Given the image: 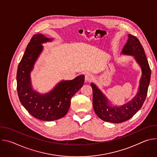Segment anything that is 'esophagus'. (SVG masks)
Segmentation results:
<instances>
[{
	"mask_svg": "<svg viewBox=\"0 0 157 157\" xmlns=\"http://www.w3.org/2000/svg\"><path fill=\"white\" fill-rule=\"evenodd\" d=\"M93 80V76L91 74H86L85 75V81L87 82H91Z\"/></svg>",
	"mask_w": 157,
	"mask_h": 157,
	"instance_id": "34e87169",
	"label": "esophagus"
}]
</instances>
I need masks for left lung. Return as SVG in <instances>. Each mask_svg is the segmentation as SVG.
<instances>
[{
	"label": "left lung",
	"mask_w": 157,
	"mask_h": 157,
	"mask_svg": "<svg viewBox=\"0 0 157 157\" xmlns=\"http://www.w3.org/2000/svg\"><path fill=\"white\" fill-rule=\"evenodd\" d=\"M128 39L122 53L132 55L140 66L142 76L140 81L139 92L131 101L121 107H112L108 99L97 87L91 83L93 97V104L97 116L102 121L113 123L125 122L135 115L140 110L146 99L151 76V70L139 40L132 35H128Z\"/></svg>",
	"instance_id": "8db88e82"
}]
</instances>
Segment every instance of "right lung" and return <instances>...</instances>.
I'll use <instances>...</instances> for the list:
<instances>
[{
  "mask_svg": "<svg viewBox=\"0 0 157 157\" xmlns=\"http://www.w3.org/2000/svg\"><path fill=\"white\" fill-rule=\"evenodd\" d=\"M50 41L52 39L43 35H34L18 66L17 73V89L20 102L32 116L45 121L61 119L67 114L72 97L84 82V76L80 75L73 80L60 82L47 94H40L33 90L30 72L43 50L41 43Z\"/></svg>",
  "mask_w": 157,
  "mask_h": 157,
  "instance_id": "obj_1",
  "label": "right lung"
}]
</instances>
